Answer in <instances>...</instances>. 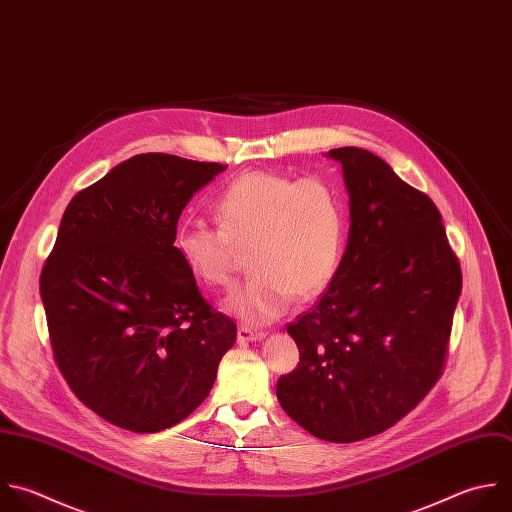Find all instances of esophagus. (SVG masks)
<instances>
[{"mask_svg":"<svg viewBox=\"0 0 512 512\" xmlns=\"http://www.w3.org/2000/svg\"><path fill=\"white\" fill-rule=\"evenodd\" d=\"M262 338H266V332H262V330H254L248 326L238 328V342H254V340H262Z\"/></svg>","mask_w":512,"mask_h":512,"instance_id":"esophagus-1","label":"esophagus"}]
</instances>
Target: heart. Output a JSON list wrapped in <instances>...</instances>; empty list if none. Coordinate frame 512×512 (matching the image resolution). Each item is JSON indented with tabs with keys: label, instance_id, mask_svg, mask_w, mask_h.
<instances>
[{
	"label": "heart",
	"instance_id": "heart-1",
	"mask_svg": "<svg viewBox=\"0 0 512 512\" xmlns=\"http://www.w3.org/2000/svg\"><path fill=\"white\" fill-rule=\"evenodd\" d=\"M214 220L218 228L180 226L174 248L186 270L212 290L234 284L238 250L250 248L254 276L224 306L252 326L280 318L294 296L320 294L344 252V202L332 184L314 176L246 174L216 200Z\"/></svg>",
	"mask_w": 512,
	"mask_h": 512
}]
</instances>
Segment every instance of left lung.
I'll use <instances>...</instances> for the list:
<instances>
[{"label": "left lung", "instance_id": "1", "mask_svg": "<svg viewBox=\"0 0 512 512\" xmlns=\"http://www.w3.org/2000/svg\"><path fill=\"white\" fill-rule=\"evenodd\" d=\"M350 196L338 270L288 324L300 350L278 378L284 412L328 442L374 436L406 416L442 374L462 274L442 216L362 148H336Z\"/></svg>", "mask_w": 512, "mask_h": 512}]
</instances>
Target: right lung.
Listing matches in <instances>:
<instances>
[{
  "mask_svg": "<svg viewBox=\"0 0 512 512\" xmlns=\"http://www.w3.org/2000/svg\"><path fill=\"white\" fill-rule=\"evenodd\" d=\"M226 166L140 154L78 192L40 294L74 394L132 432L182 422L210 394L236 324L212 310L174 238L192 196Z\"/></svg>",
  "mask_w": 512,
  "mask_h": 512,
  "instance_id": "obj_1",
  "label": "right lung"
}]
</instances>
